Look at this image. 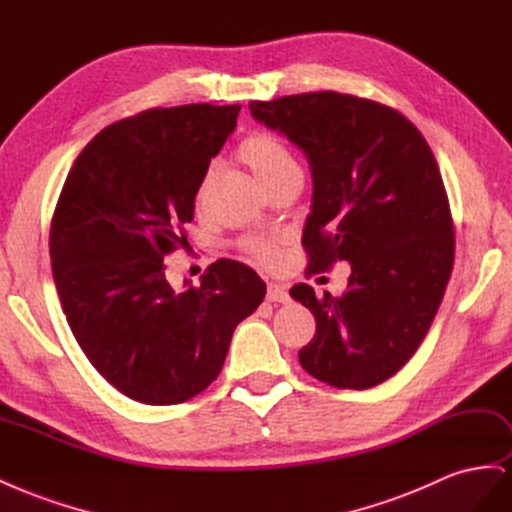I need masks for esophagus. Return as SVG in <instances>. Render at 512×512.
Returning <instances> with one entry per match:
<instances>
[{
    "instance_id": "esophagus-1",
    "label": "esophagus",
    "mask_w": 512,
    "mask_h": 512,
    "mask_svg": "<svg viewBox=\"0 0 512 512\" xmlns=\"http://www.w3.org/2000/svg\"><path fill=\"white\" fill-rule=\"evenodd\" d=\"M268 302H278V304L289 302V291L283 285L270 283L268 285Z\"/></svg>"
}]
</instances>
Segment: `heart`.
Here are the masks:
<instances>
[{
	"instance_id": "1",
	"label": "heart",
	"mask_w": 512,
	"mask_h": 512,
	"mask_svg": "<svg viewBox=\"0 0 512 512\" xmlns=\"http://www.w3.org/2000/svg\"><path fill=\"white\" fill-rule=\"evenodd\" d=\"M238 155L268 189L285 174L298 170V163H295L289 148L266 131H255V134L246 136L238 146ZM244 251L263 266H272L278 259V244L266 238L244 240Z\"/></svg>"
}]
</instances>
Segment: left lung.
Instances as JSON below:
<instances>
[{
    "label": "left lung",
    "instance_id": "left-lung-1",
    "mask_svg": "<svg viewBox=\"0 0 512 512\" xmlns=\"http://www.w3.org/2000/svg\"><path fill=\"white\" fill-rule=\"evenodd\" d=\"M249 108L312 166L306 272L351 263L342 295L291 289L317 321L300 364L332 387L370 389L415 355L453 270L455 229L436 157L404 114L366 97L317 91Z\"/></svg>",
    "mask_w": 512,
    "mask_h": 512
}]
</instances>
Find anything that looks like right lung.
Masks as SVG:
<instances>
[{
    "label": "right lung",
    "mask_w": 512,
    "mask_h": 512,
    "mask_svg": "<svg viewBox=\"0 0 512 512\" xmlns=\"http://www.w3.org/2000/svg\"><path fill=\"white\" fill-rule=\"evenodd\" d=\"M240 106L151 108L102 129L76 157L51 221V266L82 353L127 398L170 406L219 376L266 283L219 259L174 291L166 255L189 246L195 195Z\"/></svg>",
    "instance_id": "add662e5"
}]
</instances>
